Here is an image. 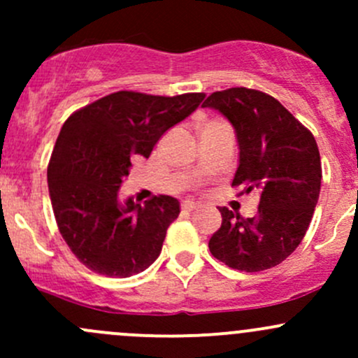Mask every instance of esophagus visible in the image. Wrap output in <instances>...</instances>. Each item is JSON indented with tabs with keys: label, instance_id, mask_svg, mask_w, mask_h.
Instances as JSON below:
<instances>
[{
	"label": "esophagus",
	"instance_id": "1",
	"mask_svg": "<svg viewBox=\"0 0 358 358\" xmlns=\"http://www.w3.org/2000/svg\"><path fill=\"white\" fill-rule=\"evenodd\" d=\"M182 209L183 211H196V209H199V204L194 201H183L182 202Z\"/></svg>",
	"mask_w": 358,
	"mask_h": 358
}]
</instances>
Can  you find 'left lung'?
<instances>
[{
	"instance_id": "1",
	"label": "left lung",
	"mask_w": 358,
	"mask_h": 358,
	"mask_svg": "<svg viewBox=\"0 0 358 358\" xmlns=\"http://www.w3.org/2000/svg\"><path fill=\"white\" fill-rule=\"evenodd\" d=\"M202 107L222 112L236 129L239 168L232 187L259 194L252 218L220 208L222 227L209 251L230 268H272L299 246L312 222L322 180L315 138L279 100L258 90L215 92Z\"/></svg>"
}]
</instances>
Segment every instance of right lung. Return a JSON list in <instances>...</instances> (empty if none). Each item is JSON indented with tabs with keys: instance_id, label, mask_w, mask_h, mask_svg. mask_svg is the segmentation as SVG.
<instances>
[{
	"instance_id": "add662e5",
	"label": "right lung",
	"mask_w": 358,
	"mask_h": 358,
	"mask_svg": "<svg viewBox=\"0 0 358 358\" xmlns=\"http://www.w3.org/2000/svg\"><path fill=\"white\" fill-rule=\"evenodd\" d=\"M204 93L176 96L115 92L69 115L48 164V190L60 234L76 258L106 277H131L161 255L178 218L175 197L119 202L131 159L149 157L171 126L189 117Z\"/></svg>"
}]
</instances>
